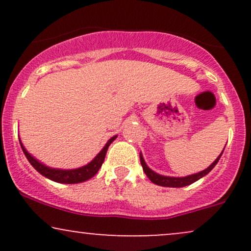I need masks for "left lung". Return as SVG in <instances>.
<instances>
[{
  "label": "left lung",
  "instance_id": "obj_1",
  "mask_svg": "<svg viewBox=\"0 0 251 251\" xmlns=\"http://www.w3.org/2000/svg\"><path fill=\"white\" fill-rule=\"evenodd\" d=\"M223 151H224V149H223ZM223 151H222V153H223ZM222 153L218 155L217 158H216L215 162L212 163L211 165L208 166V169L203 170V171H201V172H197V174L185 176V177H170V176H163V175L157 174V172H154L153 170H151L149 168L148 164H146L145 160H144L142 152H140V163H142L144 172H145L146 176L149 177V179L151 180L152 183L157 184V185H160V186H166V188H183V186L190 185V184L195 183V181H197L198 179H201V178H203L204 176L208 175L209 172L215 168L216 164L218 163Z\"/></svg>",
  "mask_w": 251,
  "mask_h": 251
}]
</instances>
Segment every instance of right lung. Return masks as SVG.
I'll use <instances>...</instances> for the list:
<instances>
[{
  "mask_svg": "<svg viewBox=\"0 0 251 251\" xmlns=\"http://www.w3.org/2000/svg\"><path fill=\"white\" fill-rule=\"evenodd\" d=\"M117 137L118 135H114V137H112L111 139H108V142L106 143V145L103 146L101 151H100L99 153H98L88 164L81 166V168L70 169V170L54 169V168H50V166L45 165V164L40 162V160H37L35 157H33V155L25 150L24 144L21 142V139H20V137L19 139H20V145H21L22 151H24L25 155L27 157L28 162H29L31 164V166H33L39 174H41L43 177L48 178V179L53 181H56V183L76 184V183H82V181L91 179L92 177H94V176L97 175V172L99 171L100 168H101L103 160H105V155L108 150V146L116 140Z\"/></svg>",
  "mask_w": 251,
  "mask_h": 251,
  "instance_id": "right-lung-1",
  "label": "right lung"
}]
</instances>
